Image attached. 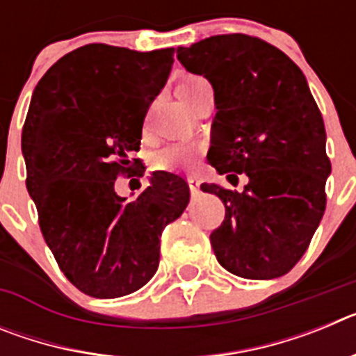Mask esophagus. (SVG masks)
Listing matches in <instances>:
<instances>
[{"label": "esophagus", "instance_id": "34e87169", "mask_svg": "<svg viewBox=\"0 0 356 356\" xmlns=\"http://www.w3.org/2000/svg\"><path fill=\"white\" fill-rule=\"evenodd\" d=\"M188 187H191V193L193 194H196L197 191H200V185H201V181L197 180L196 176H191V178H188Z\"/></svg>", "mask_w": 356, "mask_h": 356}]
</instances>
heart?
<instances>
[{"mask_svg": "<svg viewBox=\"0 0 356 356\" xmlns=\"http://www.w3.org/2000/svg\"><path fill=\"white\" fill-rule=\"evenodd\" d=\"M201 81H205L203 78H187L178 85V94L181 99L188 97L194 90L197 89V85ZM201 153V146L197 144H171V146L163 147L159 151L153 160V165L156 169H185L193 168L194 160Z\"/></svg>", "mask_w": 356, "mask_h": 356, "instance_id": "b5f03b06", "label": "heart"}]
</instances>
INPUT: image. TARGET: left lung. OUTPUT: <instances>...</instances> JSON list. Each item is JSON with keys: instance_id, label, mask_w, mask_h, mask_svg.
Here are the masks:
<instances>
[{"instance_id": "obj_1", "label": "left lung", "mask_w": 356, "mask_h": 356, "mask_svg": "<svg viewBox=\"0 0 356 356\" xmlns=\"http://www.w3.org/2000/svg\"><path fill=\"white\" fill-rule=\"evenodd\" d=\"M188 72L212 83L210 165L244 191L203 184L225 203V221L210 235L217 262L250 280L289 273L307 251L326 209V131L307 78L278 48L257 37L213 35L178 48Z\"/></svg>"}]
</instances>
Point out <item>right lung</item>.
Here are the masks:
<instances>
[{
	"label": "right lung",
	"mask_w": 356,
	"mask_h": 356,
	"mask_svg": "<svg viewBox=\"0 0 356 356\" xmlns=\"http://www.w3.org/2000/svg\"><path fill=\"white\" fill-rule=\"evenodd\" d=\"M172 56L175 48L87 44L53 64L31 96L21 137L26 188L58 267L92 298H121L153 278L160 235L191 197L187 181L165 171L135 200L114 188L140 165L131 155Z\"/></svg>",
	"instance_id": "obj_1"
}]
</instances>
